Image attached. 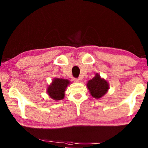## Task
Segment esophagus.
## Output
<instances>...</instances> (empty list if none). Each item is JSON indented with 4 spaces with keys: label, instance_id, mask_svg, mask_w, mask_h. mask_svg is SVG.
<instances>
[{
    "label": "esophagus",
    "instance_id": "1",
    "mask_svg": "<svg viewBox=\"0 0 148 148\" xmlns=\"http://www.w3.org/2000/svg\"><path fill=\"white\" fill-rule=\"evenodd\" d=\"M73 79H74V82H76V83H77V82H79V78H74Z\"/></svg>",
    "mask_w": 148,
    "mask_h": 148
}]
</instances>
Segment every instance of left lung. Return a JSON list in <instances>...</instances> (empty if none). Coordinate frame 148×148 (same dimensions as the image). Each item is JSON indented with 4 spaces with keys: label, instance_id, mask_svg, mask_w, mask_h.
I'll return each instance as SVG.
<instances>
[{
    "label": "left lung",
    "instance_id": "obj_1",
    "mask_svg": "<svg viewBox=\"0 0 148 148\" xmlns=\"http://www.w3.org/2000/svg\"><path fill=\"white\" fill-rule=\"evenodd\" d=\"M87 87L91 96L97 99L103 97L109 89V84L106 80L101 77L99 74H96L95 76L88 81Z\"/></svg>",
    "mask_w": 148,
    "mask_h": 148
}]
</instances>
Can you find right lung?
<instances>
[{"label":"right lung","mask_w":148,"mask_h":148,"mask_svg":"<svg viewBox=\"0 0 148 148\" xmlns=\"http://www.w3.org/2000/svg\"><path fill=\"white\" fill-rule=\"evenodd\" d=\"M69 80L62 78H54L51 84L47 87V93L54 101H60L64 99V92L70 84Z\"/></svg>","instance_id":"add662e5"}]
</instances>
